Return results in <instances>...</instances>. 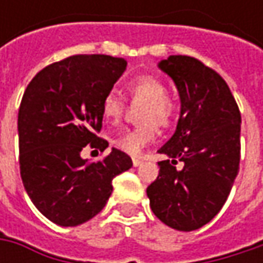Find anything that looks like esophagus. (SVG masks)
<instances>
[{
    "instance_id": "esophagus-1",
    "label": "esophagus",
    "mask_w": 263,
    "mask_h": 263,
    "mask_svg": "<svg viewBox=\"0 0 263 263\" xmlns=\"http://www.w3.org/2000/svg\"><path fill=\"white\" fill-rule=\"evenodd\" d=\"M142 164V159H139V158H133V165L135 167H139Z\"/></svg>"
}]
</instances>
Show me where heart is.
I'll return each instance as SVG.
<instances>
[{
	"instance_id": "1",
	"label": "heart",
	"mask_w": 263,
	"mask_h": 263,
	"mask_svg": "<svg viewBox=\"0 0 263 263\" xmlns=\"http://www.w3.org/2000/svg\"><path fill=\"white\" fill-rule=\"evenodd\" d=\"M132 102L143 104L139 112L140 126L127 130L114 139V146L127 155L137 157L157 137V126L167 128L177 117V102L168 95L167 85L157 76L140 74L127 83ZM126 111V102L117 92H108L101 104V112L108 123H118Z\"/></svg>"
}]
</instances>
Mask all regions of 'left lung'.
I'll return each mask as SVG.
<instances>
[{
    "label": "left lung",
    "mask_w": 263,
    "mask_h": 263,
    "mask_svg": "<svg viewBox=\"0 0 263 263\" xmlns=\"http://www.w3.org/2000/svg\"><path fill=\"white\" fill-rule=\"evenodd\" d=\"M159 68L174 80L181 111L176 133L158 151L167 159L158 162L159 174L146 193L164 224L193 231L217 215L231 192L240 164L241 116L226 80L197 58L170 55Z\"/></svg>",
    "instance_id": "1"
}]
</instances>
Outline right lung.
Listing matches in <instances>:
<instances>
[{"instance_id":"add662e5","label":"right lung","mask_w":263,"mask_h":263,"mask_svg":"<svg viewBox=\"0 0 263 263\" xmlns=\"http://www.w3.org/2000/svg\"><path fill=\"white\" fill-rule=\"evenodd\" d=\"M124 58L71 55L42 68L27 85L18 109V162L37 211L63 227H76L102 211L112 178L132 158L112 151L101 161L80 157L83 147L105 151L101 104L126 71Z\"/></svg>"}]
</instances>
